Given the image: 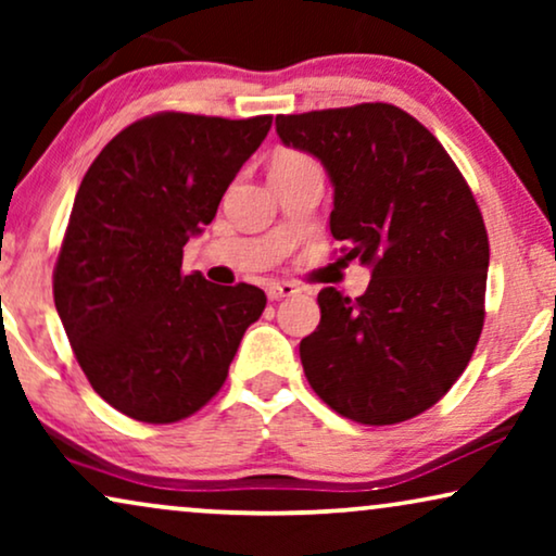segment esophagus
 Instances as JSON below:
<instances>
[{"mask_svg":"<svg viewBox=\"0 0 556 556\" xmlns=\"http://www.w3.org/2000/svg\"><path fill=\"white\" fill-rule=\"evenodd\" d=\"M265 293H268L270 301H280V299H288V295L301 293V288L291 283V280H273V283H268V288H265Z\"/></svg>","mask_w":556,"mask_h":556,"instance_id":"esophagus-1","label":"esophagus"}]
</instances>
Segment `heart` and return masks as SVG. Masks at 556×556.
<instances>
[{
	"label": "heart",
	"instance_id": "b5f03b06",
	"mask_svg": "<svg viewBox=\"0 0 556 556\" xmlns=\"http://www.w3.org/2000/svg\"><path fill=\"white\" fill-rule=\"evenodd\" d=\"M303 162H311V159L303 156L301 151H295V149H278L276 154H273V159H270V172L288 169V166H299Z\"/></svg>",
	"mask_w": 556,
	"mask_h": 556
}]
</instances>
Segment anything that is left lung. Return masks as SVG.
I'll list each match as a JSON object with an SVG mask.
<instances>
[{
    "label": "left lung",
    "mask_w": 556,
    "mask_h": 556,
    "mask_svg": "<svg viewBox=\"0 0 556 556\" xmlns=\"http://www.w3.org/2000/svg\"><path fill=\"white\" fill-rule=\"evenodd\" d=\"M276 131L326 166L333 240L371 268L359 299L318 293L321 324L301 341L308 384L354 422H405L451 390L481 337L489 235L473 192L392 103L276 116Z\"/></svg>",
    "instance_id": "8db88e82"
}]
</instances>
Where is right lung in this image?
Masks as SVG:
<instances>
[{
	"instance_id": "1",
	"label": "right lung",
	"mask_w": 556,
	"mask_h": 556,
	"mask_svg": "<svg viewBox=\"0 0 556 556\" xmlns=\"http://www.w3.org/2000/svg\"><path fill=\"white\" fill-rule=\"evenodd\" d=\"M270 124L154 113L113 136L80 181L52 295L90 387L134 420L177 422L207 405L263 314L261 288L187 276L181 255Z\"/></svg>"
}]
</instances>
